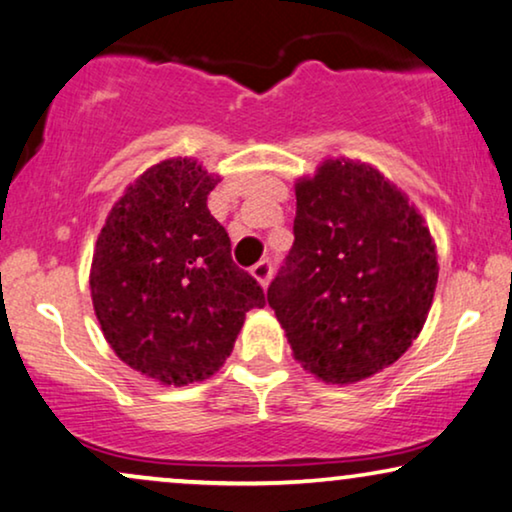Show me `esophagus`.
<instances>
[{
    "label": "esophagus",
    "instance_id": "obj_1",
    "mask_svg": "<svg viewBox=\"0 0 512 512\" xmlns=\"http://www.w3.org/2000/svg\"><path fill=\"white\" fill-rule=\"evenodd\" d=\"M250 274H252V278H255L257 283L262 285V288H267L269 281H271V274H274V267H271L269 260H262V262H257L255 267L250 269Z\"/></svg>",
    "mask_w": 512,
    "mask_h": 512
}]
</instances>
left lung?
Returning <instances> with one entry per match:
<instances>
[{"label": "left lung", "mask_w": 512, "mask_h": 512, "mask_svg": "<svg viewBox=\"0 0 512 512\" xmlns=\"http://www.w3.org/2000/svg\"><path fill=\"white\" fill-rule=\"evenodd\" d=\"M295 196V243L267 302L304 370L356 384L419 337L438 252L419 210L370 163L327 159Z\"/></svg>", "instance_id": "8db88e82"}]
</instances>
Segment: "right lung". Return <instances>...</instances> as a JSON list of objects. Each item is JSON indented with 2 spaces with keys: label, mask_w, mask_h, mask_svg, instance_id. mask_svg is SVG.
<instances>
[{
  "label": "right lung",
  "mask_w": 512,
  "mask_h": 512,
  "mask_svg": "<svg viewBox=\"0 0 512 512\" xmlns=\"http://www.w3.org/2000/svg\"><path fill=\"white\" fill-rule=\"evenodd\" d=\"M220 177L194 159L147 168L109 210L91 264V297L107 344L163 386L208 379L229 358L264 290L231 260L210 215Z\"/></svg>",
  "instance_id": "obj_1"
}]
</instances>
